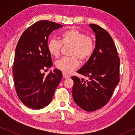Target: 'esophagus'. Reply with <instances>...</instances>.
Segmentation results:
<instances>
[{"mask_svg": "<svg viewBox=\"0 0 135 135\" xmlns=\"http://www.w3.org/2000/svg\"><path fill=\"white\" fill-rule=\"evenodd\" d=\"M62 74H63V77H64V78H69V77H70V76H69V75L67 74H66V73H63Z\"/></svg>", "mask_w": 135, "mask_h": 135, "instance_id": "esophagus-1", "label": "esophagus"}]
</instances>
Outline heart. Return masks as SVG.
Here are the masks:
<instances>
[{
	"label": "heart",
	"mask_w": 135,
	"mask_h": 135,
	"mask_svg": "<svg viewBox=\"0 0 135 135\" xmlns=\"http://www.w3.org/2000/svg\"><path fill=\"white\" fill-rule=\"evenodd\" d=\"M63 46H70V57H64L56 62L58 69L65 73H70L79 67L78 58L81 61H86L90 58L95 49V41L90 36H86L83 32L71 28L61 33L59 40L50 39L47 43L49 53L55 58L60 54Z\"/></svg>",
	"instance_id": "1"
}]
</instances>
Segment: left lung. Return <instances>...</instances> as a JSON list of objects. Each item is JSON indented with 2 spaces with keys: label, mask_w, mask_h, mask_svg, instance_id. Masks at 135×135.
<instances>
[{
  "label": "left lung",
  "mask_w": 135,
  "mask_h": 135,
  "mask_svg": "<svg viewBox=\"0 0 135 135\" xmlns=\"http://www.w3.org/2000/svg\"><path fill=\"white\" fill-rule=\"evenodd\" d=\"M96 36L93 53L77 73L89 80L72 76L73 97L84 110L94 111L108 103L120 81V58L111 36L99 26L89 24Z\"/></svg>",
  "instance_id": "left-lung-1"
}]
</instances>
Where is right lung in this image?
Listing matches in <instances>:
<instances>
[{
	"instance_id": "add662e5",
	"label": "right lung",
	"mask_w": 135,
	"mask_h": 135,
	"mask_svg": "<svg viewBox=\"0 0 135 135\" xmlns=\"http://www.w3.org/2000/svg\"><path fill=\"white\" fill-rule=\"evenodd\" d=\"M62 27L47 20L38 21L24 31L17 43L12 68L15 88L19 99L30 108L48 105L62 79V72L57 69L45 77L42 73L52 65L49 36Z\"/></svg>"
}]
</instances>
